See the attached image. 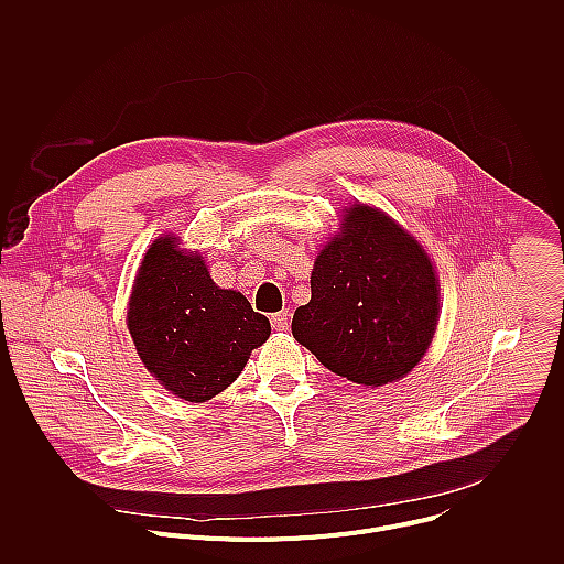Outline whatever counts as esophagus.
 Wrapping results in <instances>:
<instances>
[{
  "instance_id": "34e87169",
  "label": "esophagus",
  "mask_w": 564,
  "mask_h": 564,
  "mask_svg": "<svg viewBox=\"0 0 564 564\" xmlns=\"http://www.w3.org/2000/svg\"><path fill=\"white\" fill-rule=\"evenodd\" d=\"M270 324H272V328H274V330L285 333V330L290 328V312H276V314H272Z\"/></svg>"
}]
</instances>
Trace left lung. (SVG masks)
I'll list each match as a JSON object with an SVG mask.
<instances>
[{
	"instance_id": "obj_1",
	"label": "left lung",
	"mask_w": 564,
	"mask_h": 564,
	"mask_svg": "<svg viewBox=\"0 0 564 564\" xmlns=\"http://www.w3.org/2000/svg\"><path fill=\"white\" fill-rule=\"evenodd\" d=\"M314 261L307 305L292 335L328 370L364 386L409 375L433 341L440 290L417 240L386 214L357 205Z\"/></svg>"
}]
</instances>
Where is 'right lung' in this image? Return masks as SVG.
<instances>
[{"label": "right lung", "mask_w": 564, "mask_h": 564, "mask_svg": "<svg viewBox=\"0 0 564 564\" xmlns=\"http://www.w3.org/2000/svg\"><path fill=\"white\" fill-rule=\"evenodd\" d=\"M129 333L147 370L185 401H207L270 337V321L234 290H220L172 236L149 248L129 303Z\"/></svg>", "instance_id": "right-lung-1"}]
</instances>
